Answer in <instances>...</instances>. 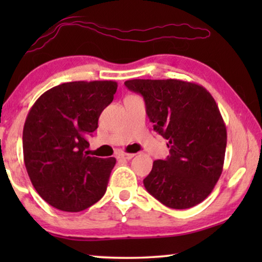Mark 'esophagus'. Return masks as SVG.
<instances>
[{"label": "esophagus", "mask_w": 262, "mask_h": 262, "mask_svg": "<svg viewBox=\"0 0 262 262\" xmlns=\"http://www.w3.org/2000/svg\"><path fill=\"white\" fill-rule=\"evenodd\" d=\"M135 156V154H126V152H123L120 154L119 156H118V159H124V160H131L132 157Z\"/></svg>", "instance_id": "obj_1"}]
</instances>
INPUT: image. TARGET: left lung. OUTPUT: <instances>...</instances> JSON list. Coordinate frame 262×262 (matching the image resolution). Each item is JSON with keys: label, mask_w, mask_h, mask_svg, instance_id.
<instances>
[{"label": "left lung", "mask_w": 262, "mask_h": 262, "mask_svg": "<svg viewBox=\"0 0 262 262\" xmlns=\"http://www.w3.org/2000/svg\"><path fill=\"white\" fill-rule=\"evenodd\" d=\"M144 98L154 130L168 139L170 155L154 161L144 179L150 194L170 209H189L212 192L223 171L227 127L212 95L181 80H128Z\"/></svg>", "instance_id": "1"}]
</instances>
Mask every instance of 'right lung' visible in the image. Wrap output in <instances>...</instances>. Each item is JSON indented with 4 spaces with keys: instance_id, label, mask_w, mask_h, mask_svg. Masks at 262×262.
<instances>
[{
    "instance_id": "obj_1",
    "label": "right lung",
    "mask_w": 262,
    "mask_h": 262,
    "mask_svg": "<svg viewBox=\"0 0 262 262\" xmlns=\"http://www.w3.org/2000/svg\"><path fill=\"white\" fill-rule=\"evenodd\" d=\"M117 87L114 81L67 82L31 107L23 132L25 166L38 194L56 209L78 212L105 194L117 161L88 156L85 149Z\"/></svg>"
}]
</instances>
